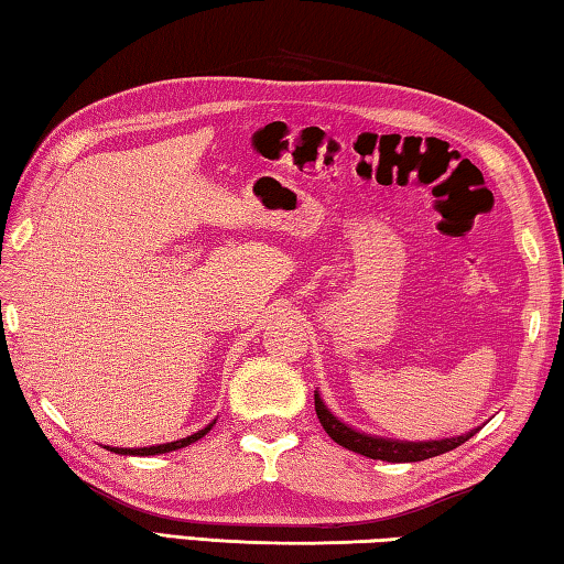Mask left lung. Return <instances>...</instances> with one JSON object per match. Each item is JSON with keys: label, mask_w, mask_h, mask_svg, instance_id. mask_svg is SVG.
<instances>
[{"label": "left lung", "mask_w": 564, "mask_h": 564, "mask_svg": "<svg viewBox=\"0 0 564 564\" xmlns=\"http://www.w3.org/2000/svg\"><path fill=\"white\" fill-rule=\"evenodd\" d=\"M314 409H317V419L329 433L332 441H337L339 446L349 448L354 453H361V456L373 458V460H389V463H416L426 460L433 456H441V453H448L458 448L460 443H466L470 436H476L478 429L463 433L458 438H441V441H393V438H379L369 436V433H361L357 429H349L347 423H341L334 413L324 406L319 393L314 391Z\"/></svg>", "instance_id": "1"}]
</instances>
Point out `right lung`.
<instances>
[{"mask_svg": "<svg viewBox=\"0 0 564 564\" xmlns=\"http://www.w3.org/2000/svg\"><path fill=\"white\" fill-rule=\"evenodd\" d=\"M213 423H215V421H213ZM213 423H210V426H205L203 431L193 433V436L181 438V441H171V443H161V446H151V448H111V451H113V453H121V456H158V453H171V451L191 446V443H195L197 438H203L205 433L213 429Z\"/></svg>", "mask_w": 564, "mask_h": 564, "instance_id": "right-lung-1", "label": "right lung"}]
</instances>
